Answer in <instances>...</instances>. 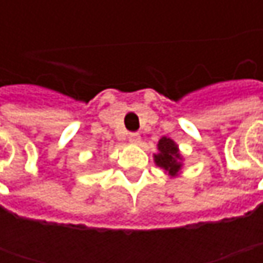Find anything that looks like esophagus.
Listing matches in <instances>:
<instances>
[{
	"instance_id": "esophagus-1",
	"label": "esophagus",
	"mask_w": 263,
	"mask_h": 263,
	"mask_svg": "<svg viewBox=\"0 0 263 263\" xmlns=\"http://www.w3.org/2000/svg\"><path fill=\"white\" fill-rule=\"evenodd\" d=\"M128 140L132 143H140V135L139 133H130L128 135Z\"/></svg>"
}]
</instances>
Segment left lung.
Segmentation results:
<instances>
[{"label": "left lung", "instance_id": "obj_1", "mask_svg": "<svg viewBox=\"0 0 263 263\" xmlns=\"http://www.w3.org/2000/svg\"><path fill=\"white\" fill-rule=\"evenodd\" d=\"M158 151L159 154L155 155V162L158 167L164 168L165 171H168L170 176H177V173L181 168V157L178 152V147L174 143V140L168 139V137H162L158 142Z\"/></svg>", "mask_w": 263, "mask_h": 263}]
</instances>
